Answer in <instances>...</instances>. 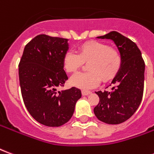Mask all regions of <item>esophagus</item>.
Instances as JSON below:
<instances>
[{"label":"esophagus","mask_w":154,"mask_h":154,"mask_svg":"<svg viewBox=\"0 0 154 154\" xmlns=\"http://www.w3.org/2000/svg\"><path fill=\"white\" fill-rule=\"evenodd\" d=\"M91 93V92L89 91H82V94L83 96H88V95H90Z\"/></svg>","instance_id":"obj_1"}]
</instances>
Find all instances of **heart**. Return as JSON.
<instances>
[{
    "label": "heart",
    "instance_id": "obj_1",
    "mask_svg": "<svg viewBox=\"0 0 154 154\" xmlns=\"http://www.w3.org/2000/svg\"><path fill=\"white\" fill-rule=\"evenodd\" d=\"M83 63H88L87 72H80L71 77L70 84L83 90L96 87L100 82L113 79L120 70L122 56L118 49L108 44L90 41L81 44L77 54L67 51L63 58V65L67 72H76Z\"/></svg>",
    "mask_w": 154,
    "mask_h": 154
}]
</instances>
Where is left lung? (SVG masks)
Returning a JSON list of instances; mask_svg holds the SVG:
<instances>
[{"label": "left lung", "instance_id": "left-lung-1", "mask_svg": "<svg viewBox=\"0 0 154 154\" xmlns=\"http://www.w3.org/2000/svg\"><path fill=\"white\" fill-rule=\"evenodd\" d=\"M97 38L114 41L122 56V65L110 85L111 89L96 91L100 101L94 113L102 122L118 125L129 119L141 103L145 64L135 43L118 32L111 31Z\"/></svg>", "mask_w": 154, "mask_h": 154}]
</instances>
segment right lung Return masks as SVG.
<instances>
[{
  "label": "right lung",
  "instance_id": "1",
  "mask_svg": "<svg viewBox=\"0 0 154 154\" xmlns=\"http://www.w3.org/2000/svg\"><path fill=\"white\" fill-rule=\"evenodd\" d=\"M67 38L39 35L25 45L19 63V78L25 107L42 125L58 127L73 115L82 92L76 87L57 91L67 76L63 58L68 50Z\"/></svg>",
  "mask_w": 154,
  "mask_h": 154
}]
</instances>
